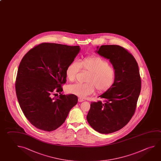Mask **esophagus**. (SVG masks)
Returning a JSON list of instances; mask_svg holds the SVG:
<instances>
[{
    "instance_id": "1",
    "label": "esophagus",
    "mask_w": 161,
    "mask_h": 161,
    "mask_svg": "<svg viewBox=\"0 0 161 161\" xmlns=\"http://www.w3.org/2000/svg\"><path fill=\"white\" fill-rule=\"evenodd\" d=\"M84 101V100L82 98H79V99H78V101L79 102H83Z\"/></svg>"
}]
</instances>
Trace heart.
Returning a JSON list of instances; mask_svg holds the SVG:
<instances>
[{
	"label": "heart",
	"mask_w": 161,
	"mask_h": 161,
	"mask_svg": "<svg viewBox=\"0 0 161 161\" xmlns=\"http://www.w3.org/2000/svg\"><path fill=\"white\" fill-rule=\"evenodd\" d=\"M89 72L85 83L69 85L67 92L81 98H85L94 93L95 88L98 93L109 90L115 81L116 72L107 60L98 57H86L80 62L74 60L65 69V76L68 80L74 81L80 70Z\"/></svg>",
	"instance_id": "obj_1"
}]
</instances>
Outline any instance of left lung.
Segmentation results:
<instances>
[{"label":"left lung","mask_w":161,"mask_h":161,"mask_svg":"<svg viewBox=\"0 0 161 161\" xmlns=\"http://www.w3.org/2000/svg\"><path fill=\"white\" fill-rule=\"evenodd\" d=\"M97 53L110 60L116 72L113 86L91 102L86 119L94 130L103 134L114 132L130 121L135 112L141 92L137 63L127 49L118 45H102Z\"/></svg>","instance_id":"left-lung-1"}]
</instances>
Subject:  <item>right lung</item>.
I'll use <instances>...</instances> for the list:
<instances>
[{"label": "right lung", "mask_w": 161, "mask_h": 161, "mask_svg": "<svg viewBox=\"0 0 161 161\" xmlns=\"http://www.w3.org/2000/svg\"><path fill=\"white\" fill-rule=\"evenodd\" d=\"M80 50L79 46L42 43L21 60L15 83L16 96L24 115L38 129L57 130L77 103L76 96L61 92L66 82V68Z\"/></svg>", "instance_id": "right-lung-1"}]
</instances>
